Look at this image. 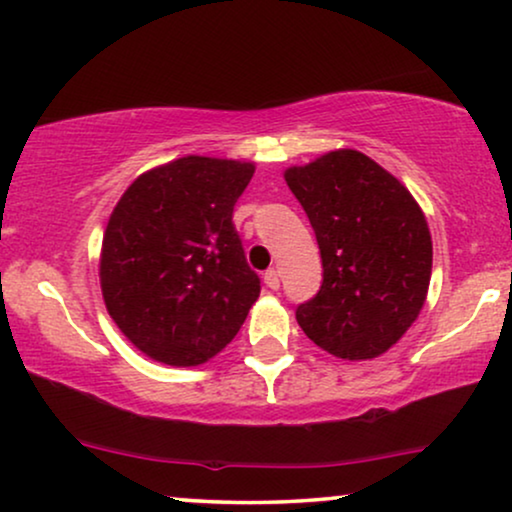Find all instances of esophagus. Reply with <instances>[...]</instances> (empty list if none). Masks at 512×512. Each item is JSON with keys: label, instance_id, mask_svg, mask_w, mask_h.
Here are the masks:
<instances>
[{"label": "esophagus", "instance_id": "34e87169", "mask_svg": "<svg viewBox=\"0 0 512 512\" xmlns=\"http://www.w3.org/2000/svg\"><path fill=\"white\" fill-rule=\"evenodd\" d=\"M264 285H267L269 290H278V285H281V278H278L276 269L264 271Z\"/></svg>", "mask_w": 512, "mask_h": 512}]
</instances>
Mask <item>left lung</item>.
<instances>
[{
  "label": "left lung",
  "mask_w": 512,
  "mask_h": 512,
  "mask_svg": "<svg viewBox=\"0 0 512 512\" xmlns=\"http://www.w3.org/2000/svg\"><path fill=\"white\" fill-rule=\"evenodd\" d=\"M309 217L323 260L318 295L297 323L342 360L386 353L424 309L433 241L424 210L398 177L356 149H335L283 173Z\"/></svg>",
  "instance_id": "1"
}]
</instances>
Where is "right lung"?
Returning <instances> with one entry per match:
<instances>
[{
    "instance_id": "1",
    "label": "right lung",
    "mask_w": 512,
    "mask_h": 512,
    "mask_svg": "<svg viewBox=\"0 0 512 512\" xmlns=\"http://www.w3.org/2000/svg\"><path fill=\"white\" fill-rule=\"evenodd\" d=\"M252 173V161L182 156L142 173L109 215L102 299L128 342L156 363H206L260 297L231 222Z\"/></svg>"
}]
</instances>
